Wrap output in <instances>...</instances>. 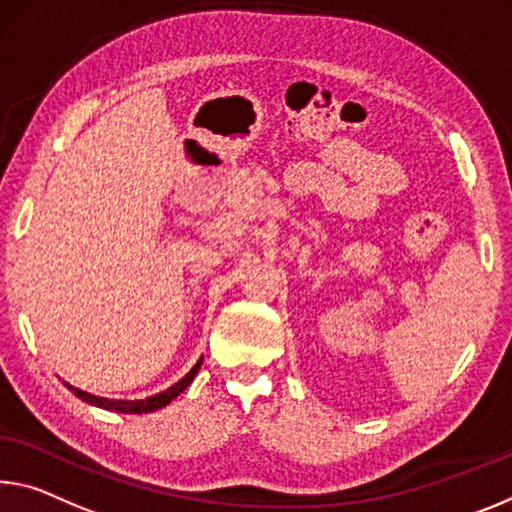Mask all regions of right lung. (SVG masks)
Instances as JSON below:
<instances>
[{"label": "right lung", "instance_id": "right-lung-1", "mask_svg": "<svg viewBox=\"0 0 512 512\" xmlns=\"http://www.w3.org/2000/svg\"><path fill=\"white\" fill-rule=\"evenodd\" d=\"M202 364V358L193 364V369L186 373L184 378L177 380L175 385H170L168 389H164V392L154 394V396H148V399H139V401H120V399H104V396H95V394H88L84 392V389L79 387H72L70 383H66L63 380V385H66L70 392H75V396H79L81 401L91 403L95 405V408H102V410H111V412H123V415H145V412H154L159 408H164V405H168L173 399H177L186 387H189L193 383V378H196V373L200 369Z\"/></svg>", "mask_w": 512, "mask_h": 512}]
</instances>
